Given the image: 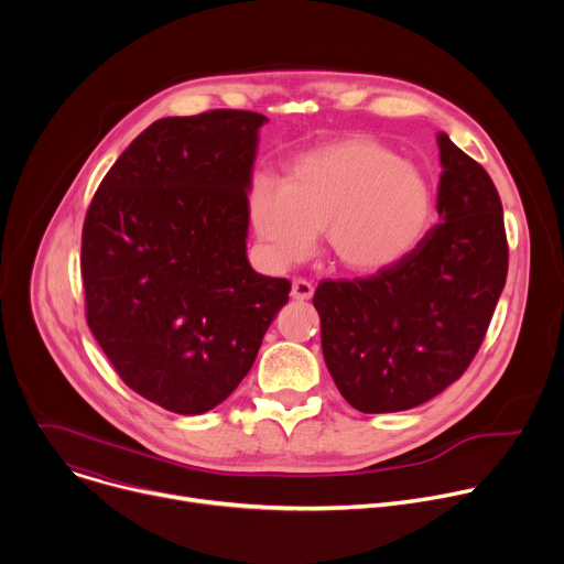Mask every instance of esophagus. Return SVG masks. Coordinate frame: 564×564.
Wrapping results in <instances>:
<instances>
[{"label": "esophagus", "mask_w": 564, "mask_h": 564, "mask_svg": "<svg viewBox=\"0 0 564 564\" xmlns=\"http://www.w3.org/2000/svg\"><path fill=\"white\" fill-rule=\"evenodd\" d=\"M312 294H314V288H312L310 281H305V279H294L292 281V292H290L292 299L307 301V299H312Z\"/></svg>", "instance_id": "esophagus-1"}]
</instances>
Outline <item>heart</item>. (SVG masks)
I'll return each mask as SVG.
<instances>
[{
    "mask_svg": "<svg viewBox=\"0 0 564 564\" xmlns=\"http://www.w3.org/2000/svg\"><path fill=\"white\" fill-rule=\"evenodd\" d=\"M248 212L261 254L274 268L303 261L321 231L337 270L375 274L420 243L433 216V192L394 149L350 135L294 158L283 187L257 178Z\"/></svg>",
    "mask_w": 564,
    "mask_h": 564,
    "instance_id": "1",
    "label": "heart"
}]
</instances>
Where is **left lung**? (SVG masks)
Segmentation results:
<instances>
[{
	"label": "left lung",
	"instance_id": "left-lung-1",
	"mask_svg": "<svg viewBox=\"0 0 564 564\" xmlns=\"http://www.w3.org/2000/svg\"><path fill=\"white\" fill-rule=\"evenodd\" d=\"M440 223L394 265L314 292L326 366L361 413L415 409L457 381L477 355L507 283L500 194L446 133Z\"/></svg>",
	"mask_w": 564,
	"mask_h": 564
}]
</instances>
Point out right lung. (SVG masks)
Segmentation results:
<instances>
[{
	"label": "right lung",
	"mask_w": 564,
	"mask_h": 564,
	"mask_svg": "<svg viewBox=\"0 0 564 564\" xmlns=\"http://www.w3.org/2000/svg\"><path fill=\"white\" fill-rule=\"evenodd\" d=\"M254 111L149 124L102 178L83 227L87 324L120 379L178 415L250 372L290 281L248 261Z\"/></svg>",
	"instance_id": "right-lung-1"
}]
</instances>
